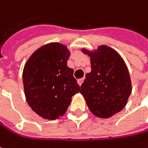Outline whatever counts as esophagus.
I'll return each mask as SVG.
<instances>
[{
    "label": "esophagus",
    "instance_id": "34e87169",
    "mask_svg": "<svg viewBox=\"0 0 148 148\" xmlns=\"http://www.w3.org/2000/svg\"><path fill=\"white\" fill-rule=\"evenodd\" d=\"M83 81H84V78H82V79H79L77 81V82H78V84H79L80 86L82 84V82H83Z\"/></svg>",
    "mask_w": 148,
    "mask_h": 148
}]
</instances>
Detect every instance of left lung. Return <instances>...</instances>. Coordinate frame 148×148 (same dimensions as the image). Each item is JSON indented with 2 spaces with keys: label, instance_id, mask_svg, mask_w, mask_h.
<instances>
[{
  "label": "left lung",
  "instance_id": "1",
  "mask_svg": "<svg viewBox=\"0 0 148 148\" xmlns=\"http://www.w3.org/2000/svg\"><path fill=\"white\" fill-rule=\"evenodd\" d=\"M82 51L90 57L92 71L86 74L80 92L92 114L110 118L125 108L132 93L128 68L120 54L109 46Z\"/></svg>",
  "mask_w": 148,
  "mask_h": 148
}]
</instances>
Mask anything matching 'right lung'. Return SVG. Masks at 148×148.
I'll return each mask as SVG.
<instances>
[{"label": "right lung", "mask_w": 148, "mask_h": 148, "mask_svg": "<svg viewBox=\"0 0 148 148\" xmlns=\"http://www.w3.org/2000/svg\"><path fill=\"white\" fill-rule=\"evenodd\" d=\"M70 51L60 43H49L35 50L23 71L24 93L28 105L40 117L56 120L63 116L79 92L73 77V69L67 66Z\"/></svg>", "instance_id": "1"}]
</instances>
